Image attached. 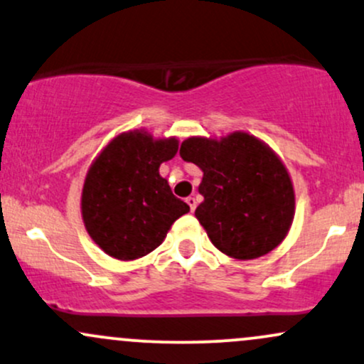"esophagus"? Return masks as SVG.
<instances>
[{"label": "esophagus", "mask_w": 364, "mask_h": 364, "mask_svg": "<svg viewBox=\"0 0 364 364\" xmlns=\"http://www.w3.org/2000/svg\"><path fill=\"white\" fill-rule=\"evenodd\" d=\"M186 203H188V205H190V210L195 212V208H196V200H195V196H188Z\"/></svg>", "instance_id": "obj_1"}]
</instances>
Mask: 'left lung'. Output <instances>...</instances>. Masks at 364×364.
<instances>
[{"instance_id": "1", "label": "left lung", "mask_w": 364, "mask_h": 364, "mask_svg": "<svg viewBox=\"0 0 364 364\" xmlns=\"http://www.w3.org/2000/svg\"><path fill=\"white\" fill-rule=\"evenodd\" d=\"M179 156L203 171L195 215L214 246L237 260L272 252L294 217V190L275 154L248 133L220 140L193 136Z\"/></svg>"}]
</instances>
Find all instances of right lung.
I'll use <instances>...</instances> for the list:
<instances>
[{
  "label": "right lung",
  "instance_id": "add662e5",
  "mask_svg": "<svg viewBox=\"0 0 364 364\" xmlns=\"http://www.w3.org/2000/svg\"><path fill=\"white\" fill-rule=\"evenodd\" d=\"M176 152V139L154 140L133 129L95 159L83 185L82 215L87 232L109 257H145L164 241L174 220L190 212L159 174Z\"/></svg>",
  "mask_w": 364,
  "mask_h": 364
}]
</instances>
